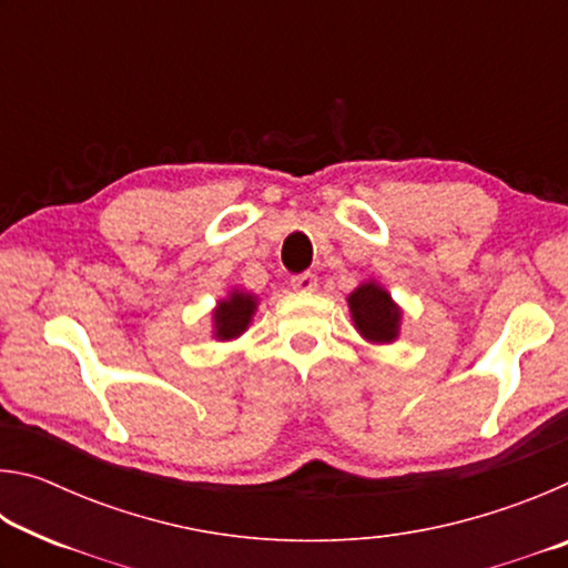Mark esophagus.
Returning a JSON list of instances; mask_svg holds the SVG:
<instances>
[{
  "label": "esophagus",
  "instance_id": "esophagus-1",
  "mask_svg": "<svg viewBox=\"0 0 568 568\" xmlns=\"http://www.w3.org/2000/svg\"><path fill=\"white\" fill-rule=\"evenodd\" d=\"M291 285L297 293H313L315 287H318V277H315L313 273H301V275L291 277Z\"/></svg>",
  "mask_w": 568,
  "mask_h": 568
}]
</instances>
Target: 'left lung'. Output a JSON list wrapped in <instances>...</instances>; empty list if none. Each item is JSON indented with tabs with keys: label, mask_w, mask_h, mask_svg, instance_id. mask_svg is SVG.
I'll return each mask as SVG.
<instances>
[{
	"label": "left lung",
	"mask_w": 568,
	"mask_h": 568,
	"mask_svg": "<svg viewBox=\"0 0 568 568\" xmlns=\"http://www.w3.org/2000/svg\"><path fill=\"white\" fill-rule=\"evenodd\" d=\"M345 301H348L353 328L361 333L363 341L371 345H388L398 341L403 307L393 301L376 277L363 281Z\"/></svg>",
	"instance_id": "left-lung-1"
}]
</instances>
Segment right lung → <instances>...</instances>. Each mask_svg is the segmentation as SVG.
I'll return each mask as SVG.
<instances>
[{
    "instance_id": "right-lung-1",
    "label": "right lung",
    "mask_w": 568,
    "mask_h": 568,
    "mask_svg": "<svg viewBox=\"0 0 568 568\" xmlns=\"http://www.w3.org/2000/svg\"><path fill=\"white\" fill-rule=\"evenodd\" d=\"M257 297L255 293H247L245 287H230L225 297H220L213 307V338L220 343L237 341L243 335L250 323H253V315L257 311Z\"/></svg>"
}]
</instances>
